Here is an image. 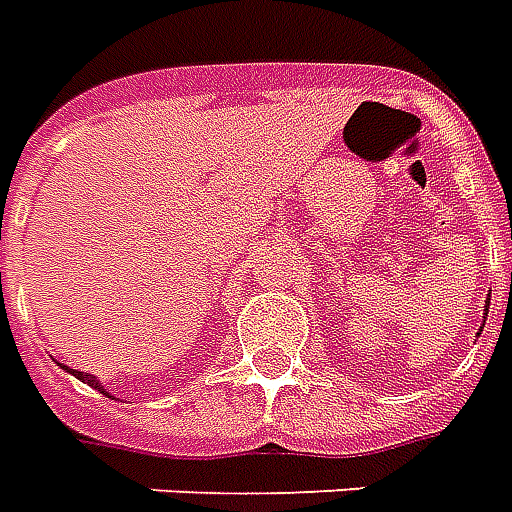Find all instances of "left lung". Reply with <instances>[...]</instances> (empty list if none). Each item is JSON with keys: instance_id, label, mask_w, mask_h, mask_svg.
<instances>
[{"instance_id": "8db88e82", "label": "left lung", "mask_w": 512, "mask_h": 512, "mask_svg": "<svg viewBox=\"0 0 512 512\" xmlns=\"http://www.w3.org/2000/svg\"><path fill=\"white\" fill-rule=\"evenodd\" d=\"M488 304H491V298H488V301H486V309H483V312H486V314H488ZM483 325H486V320H483ZM483 325H480V331H483Z\"/></svg>"}]
</instances>
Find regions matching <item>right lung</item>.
<instances>
[{
    "label": "right lung",
    "mask_w": 512,
    "mask_h": 512,
    "mask_svg": "<svg viewBox=\"0 0 512 512\" xmlns=\"http://www.w3.org/2000/svg\"><path fill=\"white\" fill-rule=\"evenodd\" d=\"M59 366H62V363H59ZM64 372L67 374H73L75 380H81V382H86V385H92L94 391H100L102 396H111V393H108V388H105V385H102L100 380H97V377H94V374H86V372H78V369H70V366H62ZM113 399V396H111Z\"/></svg>",
    "instance_id": "right-lung-1"
}]
</instances>
